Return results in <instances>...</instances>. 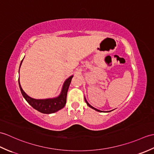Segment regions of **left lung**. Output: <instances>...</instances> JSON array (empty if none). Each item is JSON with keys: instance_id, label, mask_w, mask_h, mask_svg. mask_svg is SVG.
Here are the masks:
<instances>
[{"instance_id": "obj_1", "label": "left lung", "mask_w": 154, "mask_h": 154, "mask_svg": "<svg viewBox=\"0 0 154 154\" xmlns=\"http://www.w3.org/2000/svg\"><path fill=\"white\" fill-rule=\"evenodd\" d=\"M85 100L86 103H87V104L88 105V106L90 107V108H91L92 109H94V110H96V111H97V112H103V111H101V110H99V109H96V108H94L93 106H92L91 104H89V103L87 101V100H86V98H85ZM112 112V111H108V112Z\"/></svg>"}]
</instances>
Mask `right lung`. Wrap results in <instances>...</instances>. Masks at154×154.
<instances>
[{
    "mask_svg": "<svg viewBox=\"0 0 154 154\" xmlns=\"http://www.w3.org/2000/svg\"><path fill=\"white\" fill-rule=\"evenodd\" d=\"M23 60V59L21 60V62L20 63V68L21 63H22ZM73 77V75H71L67 79L63 85L62 91H61L60 95L56 98H52L35 99L31 98L30 96H29L26 92L23 91L22 88H21V86L20 83V77L18 79V83L21 94L23 96V98L26 99V100L29 103V104L31 105L34 109L38 111L39 112L46 114H50L58 112V111L62 109L63 107L65 106L66 103L67 91H68V88Z\"/></svg>",
    "mask_w": 154,
    "mask_h": 154,
    "instance_id": "1",
    "label": "right lung"
}]
</instances>
